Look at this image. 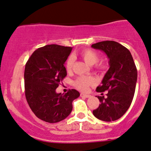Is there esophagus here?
Instances as JSON below:
<instances>
[{"instance_id":"esophagus-1","label":"esophagus","mask_w":151,"mask_h":151,"mask_svg":"<svg viewBox=\"0 0 151 151\" xmlns=\"http://www.w3.org/2000/svg\"><path fill=\"white\" fill-rule=\"evenodd\" d=\"M81 96L83 98H89L90 97V96L88 95V94H84V93H81Z\"/></svg>"}]
</instances>
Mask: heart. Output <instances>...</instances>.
Segmentation results:
<instances>
[{
	"label": "heart",
	"mask_w": 151,
	"mask_h": 151,
	"mask_svg": "<svg viewBox=\"0 0 151 151\" xmlns=\"http://www.w3.org/2000/svg\"><path fill=\"white\" fill-rule=\"evenodd\" d=\"M80 55L83 58L85 62L89 65H95L96 63L99 61V55L97 54V52L91 50V49H85V50L81 51ZM74 63V57L69 56L66 61V64H65L66 70L68 71H70L72 70ZM96 68L99 70H104L105 68H106V65L103 62H100L96 65ZM94 83H95V80L92 77H89V76H81V77L76 78L75 81H74V86L81 91H86L88 90L89 86L93 85Z\"/></svg>",
	"instance_id": "1"
}]
</instances>
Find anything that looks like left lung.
I'll return each instance as SVG.
<instances>
[{"mask_svg":"<svg viewBox=\"0 0 151 151\" xmlns=\"http://www.w3.org/2000/svg\"><path fill=\"white\" fill-rule=\"evenodd\" d=\"M91 47L103 51L109 59V68L101 86L96 88L99 93L109 90L107 96H98L100 104L93 114L102 121H115L127 112L132 104L137 83V68L131 52L119 42H99Z\"/></svg>","mask_w":151,"mask_h":151,"instance_id":"left-lung-1","label":"left lung"}]
</instances>
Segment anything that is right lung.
Segmentation results:
<instances>
[{"instance_id":"1","label":"right lung","mask_w":151,"mask_h":151,"mask_svg":"<svg viewBox=\"0 0 151 151\" xmlns=\"http://www.w3.org/2000/svg\"><path fill=\"white\" fill-rule=\"evenodd\" d=\"M71 47L48 45L36 49L25 67V95L33 113L42 121L56 123L66 119L73 109L72 102L80 96L77 90L65 94L56 89L67 76L65 61Z\"/></svg>"}]
</instances>
